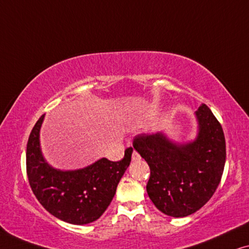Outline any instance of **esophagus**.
<instances>
[{
	"mask_svg": "<svg viewBox=\"0 0 249 249\" xmlns=\"http://www.w3.org/2000/svg\"><path fill=\"white\" fill-rule=\"evenodd\" d=\"M140 159H141V157H140V155L136 151H133L132 153V160L133 161H139Z\"/></svg>",
	"mask_w": 249,
	"mask_h": 249,
	"instance_id": "esophagus-1",
	"label": "esophagus"
}]
</instances>
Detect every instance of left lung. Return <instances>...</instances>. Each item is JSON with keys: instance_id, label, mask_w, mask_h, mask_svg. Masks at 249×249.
I'll return each instance as SVG.
<instances>
[{"instance_id": "8db88e82", "label": "left lung", "mask_w": 249, "mask_h": 249, "mask_svg": "<svg viewBox=\"0 0 249 249\" xmlns=\"http://www.w3.org/2000/svg\"><path fill=\"white\" fill-rule=\"evenodd\" d=\"M195 116L198 131L192 142H173L162 132L140 134L133 141L150 167V199L159 211L174 218L193 214L212 197L226 163L221 124L205 104Z\"/></svg>"}]
</instances>
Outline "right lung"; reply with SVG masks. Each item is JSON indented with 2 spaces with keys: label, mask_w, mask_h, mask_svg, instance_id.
<instances>
[{
  "label": "right lung",
  "mask_w": 249,
  "mask_h": 249,
  "mask_svg": "<svg viewBox=\"0 0 249 249\" xmlns=\"http://www.w3.org/2000/svg\"><path fill=\"white\" fill-rule=\"evenodd\" d=\"M45 115L35 124L27 143V175L35 196L51 214L72 225L96 221L110 204L117 185L131 162L133 149L124 158H101L76 170L55 169L45 160L39 132Z\"/></svg>",
  "instance_id": "right-lung-1"
}]
</instances>
